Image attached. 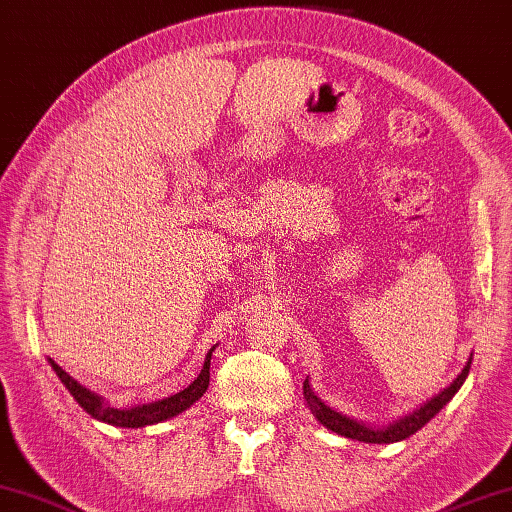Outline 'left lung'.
<instances>
[{
  "label": "left lung",
  "mask_w": 512,
  "mask_h": 512,
  "mask_svg": "<svg viewBox=\"0 0 512 512\" xmlns=\"http://www.w3.org/2000/svg\"><path fill=\"white\" fill-rule=\"evenodd\" d=\"M471 362H473V358H468L464 371L451 382V387H446L444 391L437 393L435 398H431L417 411L404 415L402 420L389 424L387 429H367L364 424H358L356 420H349V417L331 411L329 406L325 402H320L314 395V391H311L309 380L302 382V391H305V400L311 406V411H314V415L318 417L320 424L327 426L329 431L344 435V437H351V440L367 442V444H393V442L406 440V437H411L413 433L420 431L426 422H431V417H435L437 413L442 411V406H446V402L453 400V395L460 391V387L466 380L468 369H471Z\"/></svg>",
  "instance_id": "1"
}]
</instances>
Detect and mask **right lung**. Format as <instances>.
Returning <instances> with one entry per match:
<instances>
[{
	"label": "right lung",
	"mask_w": 512,
	"mask_h": 512,
	"mask_svg": "<svg viewBox=\"0 0 512 512\" xmlns=\"http://www.w3.org/2000/svg\"><path fill=\"white\" fill-rule=\"evenodd\" d=\"M212 351L205 356V364L201 373H198V378L190 384V387L170 395V398L159 400V402H152V404H143V406H134V409H110L108 404H103V400L99 395H95L92 391H88L86 387H81L77 380H72L70 375L50 360L52 369L59 375V380L66 384V389L70 391L72 398H75L81 406L83 411L90 413L92 417H97L101 422H108L112 426H123V429H141V426H148V424H159L163 420H170V417L183 413L185 409H190V406L201 398V395L210 387V360H212Z\"/></svg>",
	"instance_id": "add662e5"
}]
</instances>
